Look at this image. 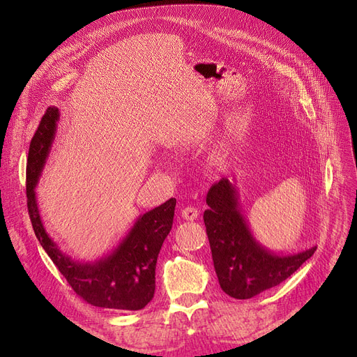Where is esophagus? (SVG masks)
<instances>
[{"label":"esophagus","instance_id":"obj_1","mask_svg":"<svg viewBox=\"0 0 357 357\" xmlns=\"http://www.w3.org/2000/svg\"><path fill=\"white\" fill-rule=\"evenodd\" d=\"M181 215H182V218H183V219H187V220H194V219L199 218L200 212H199V208L194 207V206H187V207H183V208H182Z\"/></svg>","mask_w":357,"mask_h":357}]
</instances>
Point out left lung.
<instances>
[{"label": "left lung", "mask_w": 357, "mask_h": 357, "mask_svg": "<svg viewBox=\"0 0 357 357\" xmlns=\"http://www.w3.org/2000/svg\"><path fill=\"white\" fill-rule=\"evenodd\" d=\"M204 225L220 288L234 298H252L291 276L316 247L296 255H276L256 241L238 203L235 183L227 178L210 187Z\"/></svg>", "instance_id": "1"}]
</instances>
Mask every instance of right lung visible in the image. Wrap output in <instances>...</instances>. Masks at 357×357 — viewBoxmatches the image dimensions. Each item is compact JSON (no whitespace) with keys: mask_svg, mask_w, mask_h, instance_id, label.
<instances>
[{"mask_svg":"<svg viewBox=\"0 0 357 357\" xmlns=\"http://www.w3.org/2000/svg\"><path fill=\"white\" fill-rule=\"evenodd\" d=\"M59 116L57 107L47 109L29 147L26 197L36 238L73 291L89 305L113 310H141L154 296L155 263L172 229L176 200L170 199L139 216L112 255L86 263L66 256L47 234L35 195L38 179L54 141Z\"/></svg>","mask_w":357,"mask_h":357,"instance_id":"add662e5","label":"right lung"}]
</instances>
